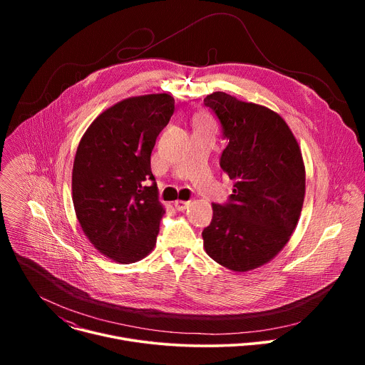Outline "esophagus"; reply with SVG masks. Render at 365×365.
I'll return each instance as SVG.
<instances>
[{"label": "esophagus", "instance_id": "34e87169", "mask_svg": "<svg viewBox=\"0 0 365 365\" xmlns=\"http://www.w3.org/2000/svg\"><path fill=\"white\" fill-rule=\"evenodd\" d=\"M189 205H190V202H187V200H182V199H178V200L175 202V206H176V210H178V211H185V210H187Z\"/></svg>", "mask_w": 365, "mask_h": 365}]
</instances>
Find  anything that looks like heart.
<instances>
[{
    "mask_svg": "<svg viewBox=\"0 0 365 365\" xmlns=\"http://www.w3.org/2000/svg\"><path fill=\"white\" fill-rule=\"evenodd\" d=\"M193 127L196 130H214V121L207 114H197L193 118Z\"/></svg>",
    "mask_w": 365,
    "mask_h": 365,
    "instance_id": "heart-1",
    "label": "heart"
}]
</instances>
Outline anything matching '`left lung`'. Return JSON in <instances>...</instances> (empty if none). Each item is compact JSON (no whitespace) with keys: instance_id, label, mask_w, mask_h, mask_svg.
I'll use <instances>...</instances> for the list:
<instances>
[{"instance_id":"1","label":"left lung","mask_w":365,"mask_h":365,"mask_svg":"<svg viewBox=\"0 0 365 365\" xmlns=\"http://www.w3.org/2000/svg\"><path fill=\"white\" fill-rule=\"evenodd\" d=\"M228 140L221 168L234 180L230 202L212 203L202 232L206 254L235 273L262 267L289 242L300 218L306 173L302 151L273 110L225 92L203 99Z\"/></svg>"}]
</instances>
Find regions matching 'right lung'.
<instances>
[{
    "label": "right lung",
    "instance_id": "right-lung-1",
    "mask_svg": "<svg viewBox=\"0 0 365 365\" xmlns=\"http://www.w3.org/2000/svg\"><path fill=\"white\" fill-rule=\"evenodd\" d=\"M173 111L169 93L131 96L101 113L79 141L72 170L75 214L91 244L115 263L140 262L155 245L166 211L150 155ZM145 180L153 185L145 187Z\"/></svg>",
    "mask_w": 365,
    "mask_h": 365
}]
</instances>
